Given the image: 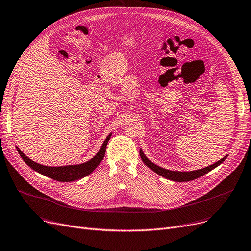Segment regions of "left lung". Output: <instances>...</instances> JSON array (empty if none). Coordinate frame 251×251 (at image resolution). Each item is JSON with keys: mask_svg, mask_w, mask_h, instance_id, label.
<instances>
[{"mask_svg": "<svg viewBox=\"0 0 251 251\" xmlns=\"http://www.w3.org/2000/svg\"><path fill=\"white\" fill-rule=\"evenodd\" d=\"M139 154H140V157L142 162L144 163V165L148 166L151 170H152L154 173H156L157 175H160L166 179H169V180H172V181H176V182H187V181H191V180H194V179H197L200 178L203 175H205L206 173H208L209 171H212L213 169L217 168L218 166H220L224 161H225L227 159V156H224L223 159H221L220 161H218L217 163L210 165L208 167H205V168H202V169H200V170H194V171H190V172H180V171H171V170H167V169H164L160 166H157L155 164H153L152 162H151L148 157L146 156V154L143 153L142 150L140 149L139 151Z\"/></svg>", "mask_w": 251, "mask_h": 251, "instance_id": "1", "label": "left lung"}]
</instances>
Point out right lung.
Instances as JSON below:
<instances>
[{
  "label": "right lung",
  "instance_id": "add662e5",
  "mask_svg": "<svg viewBox=\"0 0 251 251\" xmlns=\"http://www.w3.org/2000/svg\"><path fill=\"white\" fill-rule=\"evenodd\" d=\"M112 136V133H110L107 138L104 139L102 146L100 147V151L98 153L90 159L89 161L82 163V164H78V165H68V166H61V167H50V166H44L41 164H37L30 160L29 157L26 156L22 151H20L18 148L17 151L22 157V160L27 164L32 170H34L35 172L42 174L44 176H47L49 178L54 179L56 181L60 182H72L81 179L83 177H86L90 173L94 172V170L100 164L102 161L104 153H105V148H107L108 141L110 140Z\"/></svg>",
  "mask_w": 251,
  "mask_h": 251
}]
</instances>
